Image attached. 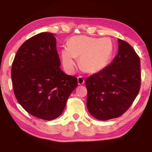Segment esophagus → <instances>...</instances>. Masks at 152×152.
Returning a JSON list of instances; mask_svg holds the SVG:
<instances>
[{"mask_svg": "<svg viewBox=\"0 0 152 152\" xmlns=\"http://www.w3.org/2000/svg\"><path fill=\"white\" fill-rule=\"evenodd\" d=\"M78 83L79 85H82L84 83V79L83 78L82 76H79L78 77Z\"/></svg>", "mask_w": 152, "mask_h": 152, "instance_id": "esophagus-1", "label": "esophagus"}]
</instances>
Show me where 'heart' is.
Listing matches in <instances>:
<instances>
[{"instance_id":"heart-1","label":"heart","mask_w":152,"mask_h":152,"mask_svg":"<svg viewBox=\"0 0 152 152\" xmlns=\"http://www.w3.org/2000/svg\"><path fill=\"white\" fill-rule=\"evenodd\" d=\"M114 52L112 40L107 38H97L76 36L68 41V47L61 50L64 68L72 73L76 66V58H79L80 68L88 73L101 71L108 64Z\"/></svg>"}]
</instances>
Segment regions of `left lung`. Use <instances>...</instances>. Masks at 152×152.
<instances>
[{
	"label": "left lung",
	"mask_w": 152,
	"mask_h": 152,
	"mask_svg": "<svg viewBox=\"0 0 152 152\" xmlns=\"http://www.w3.org/2000/svg\"><path fill=\"white\" fill-rule=\"evenodd\" d=\"M118 40V52L111 64L86 80L88 110L99 120L124 114L133 104L141 86L139 56L129 43Z\"/></svg>",
	"instance_id": "left-lung-1"
}]
</instances>
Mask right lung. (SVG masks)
Segmentation results:
<instances>
[{
  "label": "right lung",
  "mask_w": 152,
  "mask_h": 152,
  "mask_svg": "<svg viewBox=\"0 0 152 152\" xmlns=\"http://www.w3.org/2000/svg\"><path fill=\"white\" fill-rule=\"evenodd\" d=\"M60 66L52 33L35 35L18 48L11 69L12 88L18 103L30 114L45 120L61 115L78 80Z\"/></svg>",
  "instance_id": "obj_1"
}]
</instances>
